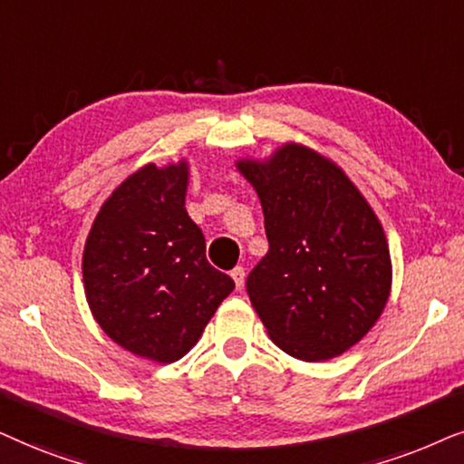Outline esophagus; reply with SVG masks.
Returning <instances> with one entry per match:
<instances>
[{
  "label": "esophagus",
  "mask_w": 464,
  "mask_h": 464,
  "mask_svg": "<svg viewBox=\"0 0 464 464\" xmlns=\"http://www.w3.org/2000/svg\"><path fill=\"white\" fill-rule=\"evenodd\" d=\"M231 277H233V282H236V286L242 288L244 286V280H246V269L244 267H236V269L231 271Z\"/></svg>",
  "instance_id": "1"
}]
</instances>
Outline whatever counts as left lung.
<instances>
[{"instance_id": "left-lung-1", "label": "left lung", "mask_w": 464, "mask_h": 464, "mask_svg": "<svg viewBox=\"0 0 464 464\" xmlns=\"http://www.w3.org/2000/svg\"><path fill=\"white\" fill-rule=\"evenodd\" d=\"M263 206L269 250L246 290L277 348L329 361L367 335L391 295V252L378 216L323 154L286 144L237 160Z\"/></svg>"}]
</instances>
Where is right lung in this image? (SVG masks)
Segmentation results:
<instances>
[{
    "label": "right lung",
    "mask_w": 464,
    "mask_h": 464,
    "mask_svg": "<svg viewBox=\"0 0 464 464\" xmlns=\"http://www.w3.org/2000/svg\"><path fill=\"white\" fill-rule=\"evenodd\" d=\"M187 160L144 165L108 197L82 256L97 324L148 361L174 362L199 342L236 288L206 258V237L184 208Z\"/></svg>",
    "instance_id": "obj_1"
}]
</instances>
